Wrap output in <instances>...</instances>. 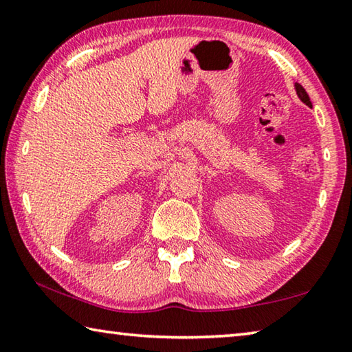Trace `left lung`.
<instances>
[{"instance_id": "8db88e82", "label": "left lung", "mask_w": 352, "mask_h": 352, "mask_svg": "<svg viewBox=\"0 0 352 352\" xmlns=\"http://www.w3.org/2000/svg\"><path fill=\"white\" fill-rule=\"evenodd\" d=\"M295 90H296V94H298V98H300L302 102H305L307 107H312V102H311V99H309V94L306 93V90L305 88H302L300 83H295Z\"/></svg>"}]
</instances>
